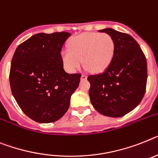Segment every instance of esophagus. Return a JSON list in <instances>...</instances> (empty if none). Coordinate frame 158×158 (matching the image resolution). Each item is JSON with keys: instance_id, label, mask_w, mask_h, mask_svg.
Masks as SVG:
<instances>
[{"instance_id": "esophagus-1", "label": "esophagus", "mask_w": 158, "mask_h": 158, "mask_svg": "<svg viewBox=\"0 0 158 158\" xmlns=\"http://www.w3.org/2000/svg\"><path fill=\"white\" fill-rule=\"evenodd\" d=\"M80 79H81V80H86L87 79V76L86 75H82Z\"/></svg>"}]
</instances>
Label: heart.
<instances>
[{"label": "heart", "instance_id": "heart-1", "mask_svg": "<svg viewBox=\"0 0 158 158\" xmlns=\"http://www.w3.org/2000/svg\"><path fill=\"white\" fill-rule=\"evenodd\" d=\"M115 42L109 34L84 33L69 42V49L61 51V58L67 71L75 72L83 66L94 73L103 72L109 67L115 54Z\"/></svg>", "mask_w": 158, "mask_h": 158}]
</instances>
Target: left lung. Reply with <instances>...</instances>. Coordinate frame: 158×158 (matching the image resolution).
<instances>
[{
	"instance_id": "8db88e82",
	"label": "left lung",
	"mask_w": 158,
	"mask_h": 158,
	"mask_svg": "<svg viewBox=\"0 0 158 158\" xmlns=\"http://www.w3.org/2000/svg\"><path fill=\"white\" fill-rule=\"evenodd\" d=\"M109 34L116 46L109 67L99 75H89V96L98 112L121 117L142 100L147 83V63L134 38L112 28L99 30Z\"/></svg>"
}]
</instances>
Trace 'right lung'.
Returning <instances> with one entry per match:
<instances>
[{
    "label": "right lung",
    "instance_id": "obj_1",
    "mask_svg": "<svg viewBox=\"0 0 158 158\" xmlns=\"http://www.w3.org/2000/svg\"><path fill=\"white\" fill-rule=\"evenodd\" d=\"M70 33H40L18 46L11 62L9 83L14 99L28 117L51 123L67 112L81 75L63 69L61 50Z\"/></svg>",
    "mask_w": 158,
    "mask_h": 158
}]
</instances>
